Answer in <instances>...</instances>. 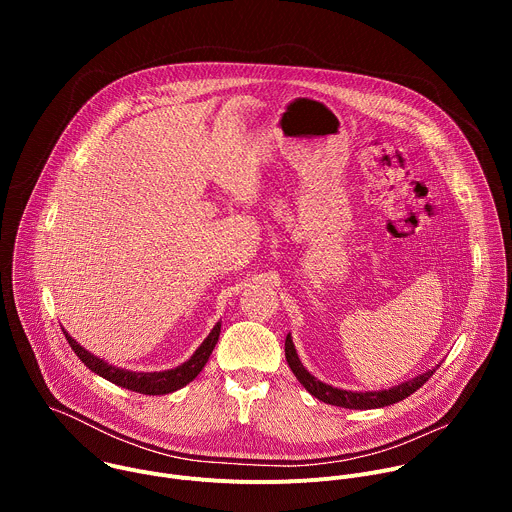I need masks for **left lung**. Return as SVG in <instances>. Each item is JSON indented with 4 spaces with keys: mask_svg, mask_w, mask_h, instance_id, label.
<instances>
[{
    "mask_svg": "<svg viewBox=\"0 0 512 512\" xmlns=\"http://www.w3.org/2000/svg\"><path fill=\"white\" fill-rule=\"evenodd\" d=\"M285 358L291 373L296 375V379L306 387V391L310 395H314L316 399L328 403V405H336V407H346V409H377V407H387L393 405L397 401L407 399L411 393H415L419 387H423L427 383V379H431V375L435 373V369L407 381L401 383L393 389H385V391H371V393H354V391H344V389H336L332 385H326L322 381H318L316 377H312L304 364L298 358V352L294 348V342H291V336L287 334L285 338Z\"/></svg>",
    "mask_w": 512,
    "mask_h": 512,
    "instance_id": "obj_1",
    "label": "left lung"
}]
</instances>
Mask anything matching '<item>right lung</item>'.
I'll return each mask as SVG.
<instances>
[{"label":"right lung","mask_w":512,"mask_h":512,"mask_svg":"<svg viewBox=\"0 0 512 512\" xmlns=\"http://www.w3.org/2000/svg\"><path fill=\"white\" fill-rule=\"evenodd\" d=\"M62 332H64L70 348L75 350V354L99 377L115 383L117 387H123V389H129V391H135L141 395H166V393L182 389L184 385H188L190 381H194L198 377L208 356L214 350V344L218 342V334H221V322L212 328L208 338L200 344V348L184 364H180V367L170 369V371H162V373H131V371L111 367L109 362L93 356L89 350H85L81 344H77V340H72L66 330H62Z\"/></svg>","instance_id":"1"}]
</instances>
